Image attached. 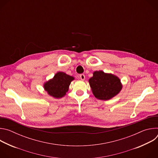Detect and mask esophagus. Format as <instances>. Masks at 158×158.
<instances>
[{
  "mask_svg": "<svg viewBox=\"0 0 158 158\" xmlns=\"http://www.w3.org/2000/svg\"><path fill=\"white\" fill-rule=\"evenodd\" d=\"M80 79L82 80V81H84L85 79V75L84 74H80Z\"/></svg>",
  "mask_w": 158,
  "mask_h": 158,
  "instance_id": "esophagus-1",
  "label": "esophagus"
}]
</instances>
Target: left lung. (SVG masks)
<instances>
[{
	"label": "left lung",
	"mask_w": 158,
	"mask_h": 158,
	"mask_svg": "<svg viewBox=\"0 0 158 158\" xmlns=\"http://www.w3.org/2000/svg\"><path fill=\"white\" fill-rule=\"evenodd\" d=\"M94 96L98 99L108 100L116 96L122 89L120 79L102 71H95L89 80Z\"/></svg>",
	"instance_id": "obj_1"
}]
</instances>
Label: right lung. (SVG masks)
<instances>
[{"instance_id":"1","label":"right lung","mask_w":158,"mask_h":158,"mask_svg":"<svg viewBox=\"0 0 158 158\" xmlns=\"http://www.w3.org/2000/svg\"><path fill=\"white\" fill-rule=\"evenodd\" d=\"M74 78L62 72L57 73L53 79L44 84V87L48 94L55 98H60L68 91L69 86Z\"/></svg>"}]
</instances>
